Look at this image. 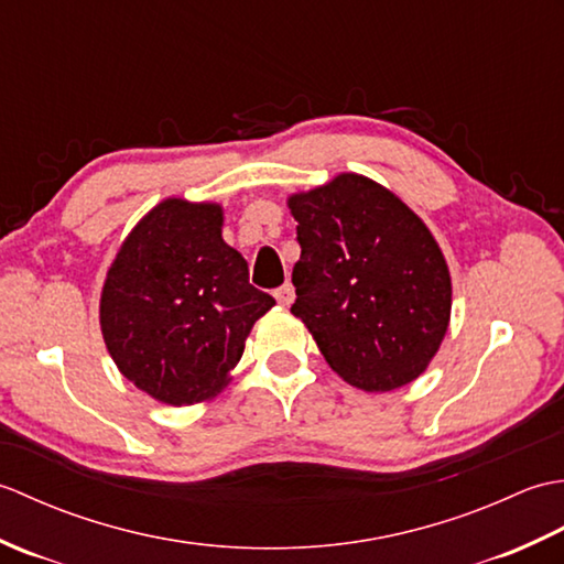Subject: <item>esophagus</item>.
Returning a JSON list of instances; mask_svg holds the SVG:
<instances>
[{"label": "esophagus", "instance_id": "esophagus-1", "mask_svg": "<svg viewBox=\"0 0 564 564\" xmlns=\"http://www.w3.org/2000/svg\"><path fill=\"white\" fill-rule=\"evenodd\" d=\"M275 301H279V305H283V307H289L293 301H295V289H293V283H283L281 289H275Z\"/></svg>", "mask_w": 564, "mask_h": 564}]
</instances>
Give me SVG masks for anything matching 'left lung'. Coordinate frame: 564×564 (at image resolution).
<instances>
[{"label": "left lung", "instance_id": "1", "mask_svg": "<svg viewBox=\"0 0 564 564\" xmlns=\"http://www.w3.org/2000/svg\"><path fill=\"white\" fill-rule=\"evenodd\" d=\"M301 259L295 303L329 368L390 392L429 368L451 322V271L424 220L361 174L289 196Z\"/></svg>", "mask_w": 564, "mask_h": 564}]
</instances>
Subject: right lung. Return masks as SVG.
<instances>
[{
	"label": "right lung",
	"mask_w": 564,
	"mask_h": 564,
	"mask_svg": "<svg viewBox=\"0 0 564 564\" xmlns=\"http://www.w3.org/2000/svg\"><path fill=\"white\" fill-rule=\"evenodd\" d=\"M273 305L223 239L220 203L164 198L118 249L99 322L123 378L152 400L186 406L227 388L251 327Z\"/></svg>",
	"instance_id": "add662e5"
}]
</instances>
